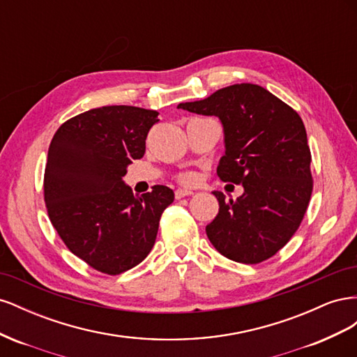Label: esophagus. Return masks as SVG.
Here are the masks:
<instances>
[{
  "instance_id": "obj_1",
  "label": "esophagus",
  "mask_w": 357,
  "mask_h": 357,
  "mask_svg": "<svg viewBox=\"0 0 357 357\" xmlns=\"http://www.w3.org/2000/svg\"><path fill=\"white\" fill-rule=\"evenodd\" d=\"M174 195H176V199H181V198H185V197L193 195V192H192V190H188V189H177V190L174 192Z\"/></svg>"
}]
</instances>
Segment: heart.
Segmentation results:
<instances>
[{
  "label": "heart",
  "mask_w": 357,
  "mask_h": 357,
  "mask_svg": "<svg viewBox=\"0 0 357 357\" xmlns=\"http://www.w3.org/2000/svg\"><path fill=\"white\" fill-rule=\"evenodd\" d=\"M180 181L185 183V185H193L197 181V176L193 172H185V174L180 176Z\"/></svg>",
  "instance_id": "b5f03b06"
}]
</instances>
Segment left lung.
Instances as JSON below:
<instances>
[{
	"instance_id": "8db88e82",
	"label": "left lung",
	"mask_w": 357,
	"mask_h": 357,
	"mask_svg": "<svg viewBox=\"0 0 357 357\" xmlns=\"http://www.w3.org/2000/svg\"><path fill=\"white\" fill-rule=\"evenodd\" d=\"M177 109L218 116L225 155L218 176L243 185L244 193L219 201V214L207 225L215 250L240 264L273 257L298 231L312 192L311 152L299 114L275 95L252 83L232 84L208 98Z\"/></svg>"
}]
</instances>
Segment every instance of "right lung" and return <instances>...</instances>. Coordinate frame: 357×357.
Segmentation results:
<instances>
[{
  "label": "right lung",
  "instance_id": "add662e5",
  "mask_svg": "<svg viewBox=\"0 0 357 357\" xmlns=\"http://www.w3.org/2000/svg\"><path fill=\"white\" fill-rule=\"evenodd\" d=\"M158 112L132 105L92 109L63 122L52 138L45 202L68 250L96 271L117 275L143 262L174 192L156 185L135 197L122 177L146 152Z\"/></svg>",
  "mask_w": 357,
  "mask_h": 357
}]
</instances>
